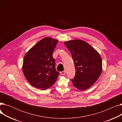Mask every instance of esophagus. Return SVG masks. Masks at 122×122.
Instances as JSON below:
<instances>
[{
  "instance_id": "34e87169",
  "label": "esophagus",
  "mask_w": 122,
  "mask_h": 122,
  "mask_svg": "<svg viewBox=\"0 0 122 122\" xmlns=\"http://www.w3.org/2000/svg\"><path fill=\"white\" fill-rule=\"evenodd\" d=\"M60 74L62 75H64L65 74H66V71H62V72H60Z\"/></svg>"
}]
</instances>
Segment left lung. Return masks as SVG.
<instances>
[{
    "mask_svg": "<svg viewBox=\"0 0 122 122\" xmlns=\"http://www.w3.org/2000/svg\"><path fill=\"white\" fill-rule=\"evenodd\" d=\"M64 44L71 52L75 64L76 75L71 80L73 84L78 89L85 91L91 87L101 74V56L84 41L71 40Z\"/></svg>",
    "mask_w": 122,
    "mask_h": 122,
    "instance_id": "1",
    "label": "left lung"
}]
</instances>
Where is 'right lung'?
Returning a JSON list of instances; mask_svg holds the SVG:
<instances>
[{
    "mask_svg": "<svg viewBox=\"0 0 122 122\" xmlns=\"http://www.w3.org/2000/svg\"><path fill=\"white\" fill-rule=\"evenodd\" d=\"M57 40L49 37L37 42L25 54L22 66L25 79L34 87L45 90L52 86L59 73L52 54Z\"/></svg>",
    "mask_w": 122,
    "mask_h": 122,
    "instance_id": "obj_1",
    "label": "right lung"
}]
</instances>
